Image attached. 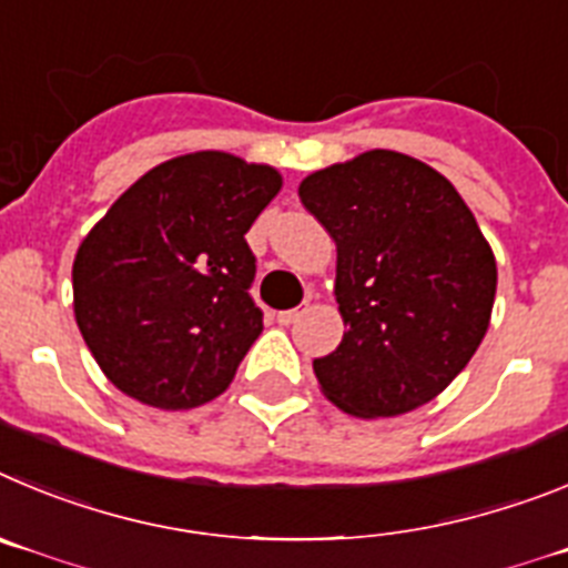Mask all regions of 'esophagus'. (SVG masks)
<instances>
[{"label": "esophagus", "mask_w": 568, "mask_h": 568, "mask_svg": "<svg viewBox=\"0 0 568 568\" xmlns=\"http://www.w3.org/2000/svg\"><path fill=\"white\" fill-rule=\"evenodd\" d=\"M305 314V308H288V311H280L277 314V322L280 325H291V322H296L300 316Z\"/></svg>", "instance_id": "esophagus-1"}]
</instances>
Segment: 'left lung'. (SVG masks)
I'll return each instance as SVG.
<instances>
[{"label":"left lung","mask_w":568,"mask_h":568,"mask_svg":"<svg viewBox=\"0 0 568 568\" xmlns=\"http://www.w3.org/2000/svg\"><path fill=\"white\" fill-rule=\"evenodd\" d=\"M300 201L336 243V303L347 334L314 359L322 393L362 418L436 398L489 328L498 268L456 186L390 150L334 163Z\"/></svg>","instance_id":"8db88e82"}]
</instances>
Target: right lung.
Returning a JSON list of instances; mask_svg holds the SVG:
<instances>
[{
  "mask_svg": "<svg viewBox=\"0 0 568 568\" xmlns=\"http://www.w3.org/2000/svg\"><path fill=\"white\" fill-rule=\"evenodd\" d=\"M280 186L272 166L192 152L132 183L87 234L75 322L119 390L189 410L232 385L263 331L246 232Z\"/></svg>",
  "mask_w": 568,
  "mask_h": 568,
  "instance_id": "add662e5",
  "label": "right lung"
}]
</instances>
